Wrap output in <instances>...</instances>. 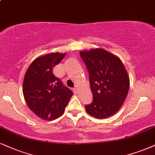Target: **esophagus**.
<instances>
[{"instance_id":"34e87169","label":"esophagus","mask_w":155,"mask_h":155,"mask_svg":"<svg viewBox=\"0 0 155 155\" xmlns=\"http://www.w3.org/2000/svg\"><path fill=\"white\" fill-rule=\"evenodd\" d=\"M73 92L74 93H78V87H74V88H73Z\"/></svg>"}]
</instances>
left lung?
Masks as SVG:
<instances>
[{
	"label": "left lung",
	"instance_id": "8db88e82",
	"mask_svg": "<svg viewBox=\"0 0 155 155\" xmlns=\"http://www.w3.org/2000/svg\"><path fill=\"white\" fill-rule=\"evenodd\" d=\"M88 70L93 95L92 104L85 106L89 115L104 119L121 108L129 92V77L121 60L104 49L80 51Z\"/></svg>",
	"mask_w": 155,
	"mask_h": 155
}]
</instances>
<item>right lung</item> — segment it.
Segmentation results:
<instances>
[{"mask_svg": "<svg viewBox=\"0 0 155 155\" xmlns=\"http://www.w3.org/2000/svg\"><path fill=\"white\" fill-rule=\"evenodd\" d=\"M65 53L51 52L35 59L24 75L23 94L28 108L44 120L62 116L73 93L53 74Z\"/></svg>", "mask_w": 155, "mask_h": 155, "instance_id": "obj_1", "label": "right lung"}]
</instances>
